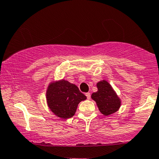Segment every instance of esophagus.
I'll return each instance as SVG.
<instances>
[{
	"mask_svg": "<svg viewBox=\"0 0 159 159\" xmlns=\"http://www.w3.org/2000/svg\"><path fill=\"white\" fill-rule=\"evenodd\" d=\"M85 96L87 97V98L89 99H89L91 98V94H90V93H89V92H88V93H85Z\"/></svg>",
	"mask_w": 159,
	"mask_h": 159,
	"instance_id": "esophagus-1",
	"label": "esophagus"
}]
</instances>
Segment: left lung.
<instances>
[{
    "instance_id": "obj_1",
    "label": "left lung",
    "mask_w": 159,
    "mask_h": 159,
    "mask_svg": "<svg viewBox=\"0 0 159 159\" xmlns=\"http://www.w3.org/2000/svg\"><path fill=\"white\" fill-rule=\"evenodd\" d=\"M98 91L91 94V98L96 102L102 115L108 116L116 112L120 106V100L111 85L106 80L97 84Z\"/></svg>"
}]
</instances>
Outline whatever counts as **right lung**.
<instances>
[{
  "mask_svg": "<svg viewBox=\"0 0 159 159\" xmlns=\"http://www.w3.org/2000/svg\"><path fill=\"white\" fill-rule=\"evenodd\" d=\"M46 99L50 109L61 119H68L75 114L78 104L86 97L78 87L65 80L51 83L48 87Z\"/></svg>",
  "mask_w": 159,
  "mask_h": 159,
  "instance_id": "right-lung-1",
  "label": "right lung"
}]
</instances>
